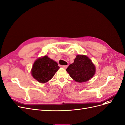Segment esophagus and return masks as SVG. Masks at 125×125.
<instances>
[{"instance_id":"esophagus-1","label":"esophagus","mask_w":125,"mask_h":125,"mask_svg":"<svg viewBox=\"0 0 125 125\" xmlns=\"http://www.w3.org/2000/svg\"><path fill=\"white\" fill-rule=\"evenodd\" d=\"M68 67V65H63L62 67L64 69H66V68Z\"/></svg>"}]
</instances>
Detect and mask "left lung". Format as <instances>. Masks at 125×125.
<instances>
[{
    "instance_id": "left-lung-1",
    "label": "left lung",
    "mask_w": 125,
    "mask_h": 125,
    "mask_svg": "<svg viewBox=\"0 0 125 125\" xmlns=\"http://www.w3.org/2000/svg\"><path fill=\"white\" fill-rule=\"evenodd\" d=\"M67 72L75 81L83 82L89 80L95 73V65L85 55H77L74 62L66 69Z\"/></svg>"
}]
</instances>
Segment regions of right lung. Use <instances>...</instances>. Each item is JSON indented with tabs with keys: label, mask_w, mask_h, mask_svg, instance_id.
Listing matches in <instances>:
<instances>
[{
	"label": "right lung",
	"mask_w": 125,
	"mask_h": 125,
	"mask_svg": "<svg viewBox=\"0 0 125 125\" xmlns=\"http://www.w3.org/2000/svg\"><path fill=\"white\" fill-rule=\"evenodd\" d=\"M59 68L56 62L45 55L35 61L31 73L39 82L46 83L52 79Z\"/></svg>",
	"instance_id": "obj_1"
}]
</instances>
